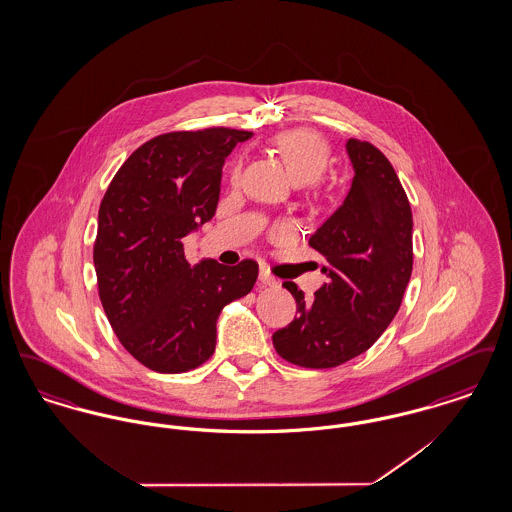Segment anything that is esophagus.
Listing matches in <instances>:
<instances>
[{
  "label": "esophagus",
  "mask_w": 512,
  "mask_h": 512,
  "mask_svg": "<svg viewBox=\"0 0 512 512\" xmlns=\"http://www.w3.org/2000/svg\"><path fill=\"white\" fill-rule=\"evenodd\" d=\"M259 280H261V284H265V286H278V280L268 272L267 268H261V272H259Z\"/></svg>",
  "instance_id": "esophagus-1"
}]
</instances>
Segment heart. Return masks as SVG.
Masks as SVG:
<instances>
[{
	"mask_svg": "<svg viewBox=\"0 0 512 512\" xmlns=\"http://www.w3.org/2000/svg\"><path fill=\"white\" fill-rule=\"evenodd\" d=\"M272 144L299 184L315 182L328 167L330 147L326 144V140L313 130H307V128L286 130L278 134L272 140ZM230 178L232 182L240 178V163L234 165Z\"/></svg>",
	"mask_w": 512,
	"mask_h": 512,
	"instance_id": "1",
	"label": "heart"
}]
</instances>
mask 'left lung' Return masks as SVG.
Segmentation results:
<instances>
[{
	"instance_id": "8db88e82",
	"label": "left lung",
	"mask_w": 512,
	"mask_h": 512,
	"mask_svg": "<svg viewBox=\"0 0 512 512\" xmlns=\"http://www.w3.org/2000/svg\"><path fill=\"white\" fill-rule=\"evenodd\" d=\"M353 182L336 213L309 245L326 259V282L315 301L284 282L297 317L272 334L288 363L332 368L365 353L397 315L413 272V213L388 157L378 147L349 138Z\"/></svg>"
}]
</instances>
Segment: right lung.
Segmentation results:
<instances>
[{
    "mask_svg": "<svg viewBox=\"0 0 512 512\" xmlns=\"http://www.w3.org/2000/svg\"><path fill=\"white\" fill-rule=\"evenodd\" d=\"M253 134L234 128L169 132L138 147L101 199L94 267L99 299L124 349L178 374L215 351L224 305L253 290L259 265L192 267L182 240L215 217L224 159Z\"/></svg>",
    "mask_w": 512,
    "mask_h": 512,
    "instance_id": "obj_1",
    "label": "right lung"
}]
</instances>
